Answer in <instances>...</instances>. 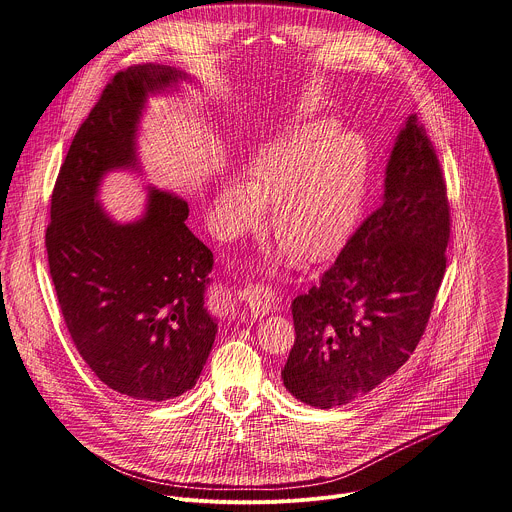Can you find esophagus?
<instances>
[{"instance_id": "esophagus-1", "label": "esophagus", "mask_w": 512, "mask_h": 512, "mask_svg": "<svg viewBox=\"0 0 512 512\" xmlns=\"http://www.w3.org/2000/svg\"><path fill=\"white\" fill-rule=\"evenodd\" d=\"M239 302L251 312V316L263 318L275 310L277 294L265 285H247L239 291Z\"/></svg>"}]
</instances>
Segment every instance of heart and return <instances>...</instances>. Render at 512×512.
Instances as JSON below:
<instances>
[{"instance_id":"heart-1","label":"heart","mask_w":512,"mask_h":512,"mask_svg":"<svg viewBox=\"0 0 512 512\" xmlns=\"http://www.w3.org/2000/svg\"><path fill=\"white\" fill-rule=\"evenodd\" d=\"M369 156L360 137L324 119L291 129L218 188L216 231L239 239L267 206V227L300 263H320L348 239L367 190Z\"/></svg>"}]
</instances>
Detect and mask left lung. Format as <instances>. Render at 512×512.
<instances>
[{"label":"left lung","mask_w":512,"mask_h":512,"mask_svg":"<svg viewBox=\"0 0 512 512\" xmlns=\"http://www.w3.org/2000/svg\"><path fill=\"white\" fill-rule=\"evenodd\" d=\"M450 206L440 162L409 115L385 168L381 206L308 294L291 302L296 342L281 379L332 409L367 395L415 350L446 271Z\"/></svg>","instance_id":"1"}]
</instances>
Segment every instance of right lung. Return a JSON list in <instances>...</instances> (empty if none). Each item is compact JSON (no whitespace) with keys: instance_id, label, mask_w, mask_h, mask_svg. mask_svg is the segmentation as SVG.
Returning <instances> with one entry per match:
<instances>
[{"instance_id":"1","label":"right lung","mask_w":512,"mask_h":512,"mask_svg":"<svg viewBox=\"0 0 512 512\" xmlns=\"http://www.w3.org/2000/svg\"><path fill=\"white\" fill-rule=\"evenodd\" d=\"M192 83L184 70L117 72L70 143L46 229L56 298L79 354L113 391L166 401L192 389L212 350L210 249L186 227L188 202L145 188L143 212L121 223L99 200L111 172L143 176L139 127L148 101Z\"/></svg>"}]
</instances>
